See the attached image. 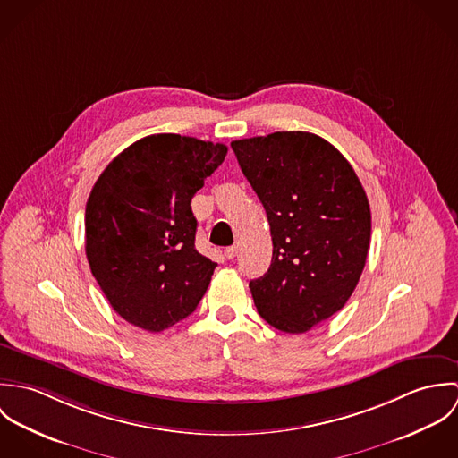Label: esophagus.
Masks as SVG:
<instances>
[{"instance_id": "1", "label": "esophagus", "mask_w": 458, "mask_h": 458, "mask_svg": "<svg viewBox=\"0 0 458 458\" xmlns=\"http://www.w3.org/2000/svg\"><path fill=\"white\" fill-rule=\"evenodd\" d=\"M236 254H238V249H236V247H227V249L224 250V256H225L227 259H234Z\"/></svg>"}]
</instances>
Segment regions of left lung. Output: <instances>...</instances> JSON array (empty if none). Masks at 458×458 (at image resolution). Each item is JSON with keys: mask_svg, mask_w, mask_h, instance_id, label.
I'll use <instances>...</instances> for the list:
<instances>
[{"mask_svg": "<svg viewBox=\"0 0 458 458\" xmlns=\"http://www.w3.org/2000/svg\"><path fill=\"white\" fill-rule=\"evenodd\" d=\"M266 209L273 258L250 280L262 319L305 333L351 298L370 247V204L351 164L323 137L275 131L233 140Z\"/></svg>", "mask_w": 458, "mask_h": 458, "instance_id": "8db88e82", "label": "left lung"}]
</instances>
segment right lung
<instances>
[{
	"label": "right lung",
	"mask_w": 458,
	"mask_h": 458,
	"mask_svg": "<svg viewBox=\"0 0 458 458\" xmlns=\"http://www.w3.org/2000/svg\"><path fill=\"white\" fill-rule=\"evenodd\" d=\"M227 155L178 133H155L123 149L86 202V258L111 307L157 333L189 318L216 262L196 250L191 200Z\"/></svg>",
	"instance_id": "add662e5"
}]
</instances>
